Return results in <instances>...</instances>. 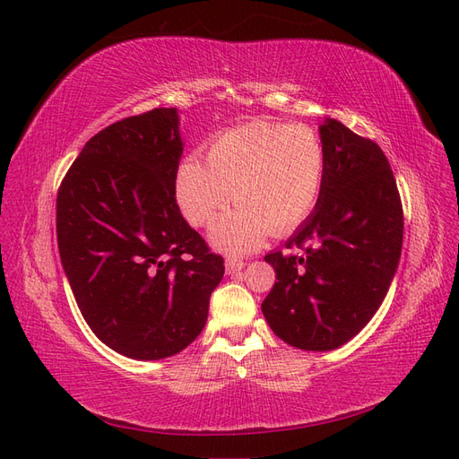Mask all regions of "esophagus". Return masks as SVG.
<instances>
[{
    "mask_svg": "<svg viewBox=\"0 0 459 459\" xmlns=\"http://www.w3.org/2000/svg\"><path fill=\"white\" fill-rule=\"evenodd\" d=\"M247 260L241 256H228L226 260V272L228 273H238L241 268H245Z\"/></svg>",
    "mask_w": 459,
    "mask_h": 459,
    "instance_id": "esophagus-1",
    "label": "esophagus"
}]
</instances>
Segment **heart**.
Instances as JSON below:
<instances>
[{"label": "heart", "mask_w": 459, "mask_h": 459, "mask_svg": "<svg viewBox=\"0 0 459 459\" xmlns=\"http://www.w3.org/2000/svg\"><path fill=\"white\" fill-rule=\"evenodd\" d=\"M325 179L324 142L304 124L251 122L220 134L206 164L186 159L176 172L179 211L193 226H208L233 203L235 212L212 228L231 253L256 247L268 230L299 226L316 208Z\"/></svg>", "instance_id": "b5f03b06"}]
</instances>
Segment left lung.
<instances>
[{
	"mask_svg": "<svg viewBox=\"0 0 459 459\" xmlns=\"http://www.w3.org/2000/svg\"><path fill=\"white\" fill-rule=\"evenodd\" d=\"M325 179L316 211L264 256L275 285L262 302L273 333L302 351L351 341L383 302L396 272L404 211L385 152L339 120L319 126Z\"/></svg>",
	"mask_w": 459,
	"mask_h": 459,
	"instance_id": "8db88e82",
	"label": "left lung"
}]
</instances>
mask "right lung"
<instances>
[{"mask_svg": "<svg viewBox=\"0 0 459 459\" xmlns=\"http://www.w3.org/2000/svg\"><path fill=\"white\" fill-rule=\"evenodd\" d=\"M178 108L122 118L84 145L57 191V243L91 331L134 359L197 339L224 258L179 212Z\"/></svg>", "mask_w": 459, "mask_h": 459, "instance_id": "1", "label": "right lung"}]
</instances>
